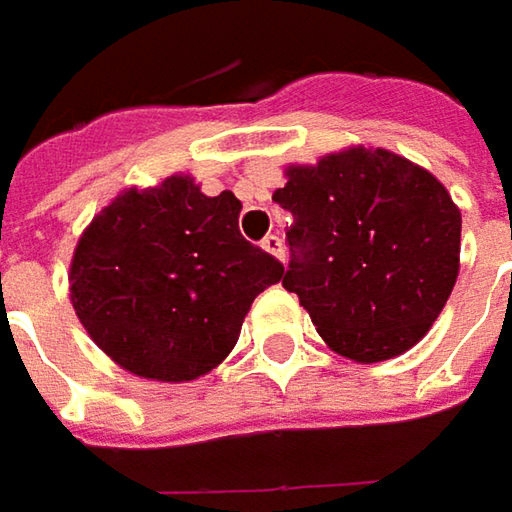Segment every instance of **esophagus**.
I'll use <instances>...</instances> for the list:
<instances>
[{
	"mask_svg": "<svg viewBox=\"0 0 512 512\" xmlns=\"http://www.w3.org/2000/svg\"><path fill=\"white\" fill-rule=\"evenodd\" d=\"M262 247H265L270 256H276V259H282L285 256V245H282V236H276V233H270L262 239Z\"/></svg>",
	"mask_w": 512,
	"mask_h": 512,
	"instance_id": "34e87169",
	"label": "esophagus"
}]
</instances>
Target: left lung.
Masks as SVG:
<instances>
[{"label":"left lung","mask_w":512,"mask_h":512,"mask_svg":"<svg viewBox=\"0 0 512 512\" xmlns=\"http://www.w3.org/2000/svg\"><path fill=\"white\" fill-rule=\"evenodd\" d=\"M273 202L293 216L282 285L336 353L382 362L439 319L459 276L462 213L436 176L353 148L287 170Z\"/></svg>","instance_id":"8db88e82"}]
</instances>
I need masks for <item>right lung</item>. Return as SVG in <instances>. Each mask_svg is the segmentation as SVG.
Masks as SVG:
<instances>
[{"label": "right lung", "instance_id": "obj_1", "mask_svg": "<svg viewBox=\"0 0 512 512\" xmlns=\"http://www.w3.org/2000/svg\"><path fill=\"white\" fill-rule=\"evenodd\" d=\"M239 199L190 176L116 196L79 239L70 302L125 370L190 382L225 359L253 299L285 265L239 233Z\"/></svg>", "mask_w": 512, "mask_h": 512}]
</instances>
